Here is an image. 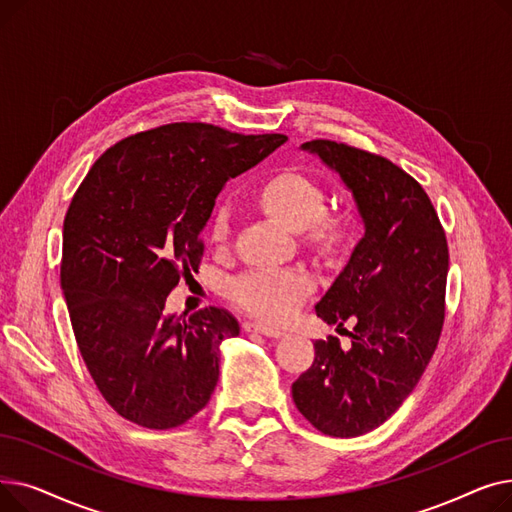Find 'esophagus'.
<instances>
[{
	"instance_id": "1",
	"label": "esophagus",
	"mask_w": 512,
	"mask_h": 512,
	"mask_svg": "<svg viewBox=\"0 0 512 512\" xmlns=\"http://www.w3.org/2000/svg\"><path fill=\"white\" fill-rule=\"evenodd\" d=\"M247 332H255V334H263L267 338H282L284 332L278 328H270L265 324H259V321H253V324H247Z\"/></svg>"
}]
</instances>
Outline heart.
<instances>
[{
	"label": "heart",
	"mask_w": 512,
	"mask_h": 512,
	"mask_svg": "<svg viewBox=\"0 0 512 512\" xmlns=\"http://www.w3.org/2000/svg\"><path fill=\"white\" fill-rule=\"evenodd\" d=\"M259 205L274 220L290 230H311L317 240L334 242L340 236L336 220L321 218L326 195L321 186L299 172H280L257 188ZM230 230V218L224 207L215 209L209 222V238L224 245ZM313 288V280L303 270H251L230 284L232 301L247 313L278 324L288 319Z\"/></svg>",
	"instance_id": "heart-1"
}]
</instances>
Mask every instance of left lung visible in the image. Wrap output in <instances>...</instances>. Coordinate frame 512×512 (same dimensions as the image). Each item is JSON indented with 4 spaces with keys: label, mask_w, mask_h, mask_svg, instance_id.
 <instances>
[{
    "label": "left lung",
    "mask_w": 512,
    "mask_h": 512,
    "mask_svg": "<svg viewBox=\"0 0 512 512\" xmlns=\"http://www.w3.org/2000/svg\"><path fill=\"white\" fill-rule=\"evenodd\" d=\"M301 149L340 176L363 238L315 305L330 326L353 321V344L342 351L336 338L317 340L315 361L292 384V398L319 432L355 438L400 409L436 351L446 236L421 184L386 157L334 141H309Z\"/></svg>",
    "instance_id": "obj_1"
}]
</instances>
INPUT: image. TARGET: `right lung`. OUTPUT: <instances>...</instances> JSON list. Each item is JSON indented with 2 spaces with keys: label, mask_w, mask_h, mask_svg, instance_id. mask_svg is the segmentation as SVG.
<instances>
[{
  "label": "right lung",
  "mask_w": 512,
  "mask_h": 512,
  "mask_svg": "<svg viewBox=\"0 0 512 512\" xmlns=\"http://www.w3.org/2000/svg\"><path fill=\"white\" fill-rule=\"evenodd\" d=\"M286 141L166 124L107 149L78 186L64 220L62 290L78 351L124 419L170 429L209 402L220 344L238 336V321L218 307L166 313V299L197 272L224 184Z\"/></svg>",
  "instance_id": "1"
}]
</instances>
